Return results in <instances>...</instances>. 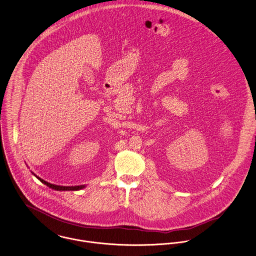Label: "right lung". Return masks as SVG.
Segmentation results:
<instances>
[{
  "instance_id": "obj_1",
  "label": "right lung",
  "mask_w": 256,
  "mask_h": 256,
  "mask_svg": "<svg viewBox=\"0 0 256 256\" xmlns=\"http://www.w3.org/2000/svg\"><path fill=\"white\" fill-rule=\"evenodd\" d=\"M34 174V173H32ZM42 183H44V185L48 186L50 188H52L53 190H56V191H78V190H81L83 188H85L86 186L85 185H80V186H59V185H54L52 183H48L46 181H44V179L40 178L38 176H36V174H34Z\"/></svg>"
}]
</instances>
